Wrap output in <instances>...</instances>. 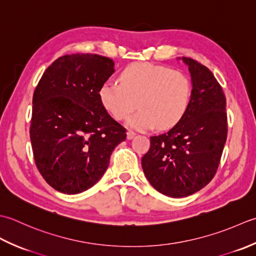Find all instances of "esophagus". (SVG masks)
<instances>
[{
    "instance_id": "1",
    "label": "esophagus",
    "mask_w": 256,
    "mask_h": 256,
    "mask_svg": "<svg viewBox=\"0 0 256 256\" xmlns=\"http://www.w3.org/2000/svg\"><path fill=\"white\" fill-rule=\"evenodd\" d=\"M134 134H134V132H132V130H129V132H127V139H129V140L132 139V138L134 137Z\"/></svg>"
}]
</instances>
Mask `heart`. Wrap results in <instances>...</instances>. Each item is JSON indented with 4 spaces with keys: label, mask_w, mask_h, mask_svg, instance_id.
<instances>
[{
    "label": "heart",
    "mask_w": 256,
    "mask_h": 256,
    "mask_svg": "<svg viewBox=\"0 0 256 256\" xmlns=\"http://www.w3.org/2000/svg\"><path fill=\"white\" fill-rule=\"evenodd\" d=\"M120 84L106 82L99 88V98L114 118L122 120L137 106L127 120L129 127L147 130L178 124L190 105L192 87L186 75L169 67L150 62H134L124 68Z\"/></svg>",
    "instance_id": "b5f03b06"
}]
</instances>
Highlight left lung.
<instances>
[{
    "instance_id": "8db88e82",
    "label": "left lung",
    "mask_w": 256,
    "mask_h": 256,
    "mask_svg": "<svg viewBox=\"0 0 256 256\" xmlns=\"http://www.w3.org/2000/svg\"><path fill=\"white\" fill-rule=\"evenodd\" d=\"M192 82L190 105L168 132L150 137L142 159L146 178L160 194L184 198L204 188L216 174L228 136L226 99L208 67L182 57Z\"/></svg>"
}]
</instances>
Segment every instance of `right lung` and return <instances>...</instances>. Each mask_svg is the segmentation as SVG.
<instances>
[{"label":"right lung","instance_id":"obj_1","mask_svg":"<svg viewBox=\"0 0 256 256\" xmlns=\"http://www.w3.org/2000/svg\"><path fill=\"white\" fill-rule=\"evenodd\" d=\"M114 65L96 54L62 56L35 88L30 129L35 164L62 194H77L97 184L114 149L126 139V129L99 98Z\"/></svg>","mask_w":256,"mask_h":256}]
</instances>
